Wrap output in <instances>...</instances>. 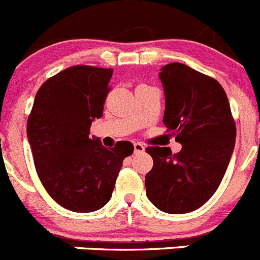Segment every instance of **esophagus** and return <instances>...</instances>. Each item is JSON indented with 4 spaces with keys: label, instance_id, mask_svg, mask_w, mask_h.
<instances>
[{
    "label": "esophagus",
    "instance_id": "esophagus-1",
    "mask_svg": "<svg viewBox=\"0 0 260 260\" xmlns=\"http://www.w3.org/2000/svg\"><path fill=\"white\" fill-rule=\"evenodd\" d=\"M145 150V147L143 144H140V143H135L134 144V152L137 153V154H139V153H143Z\"/></svg>",
    "mask_w": 260,
    "mask_h": 260
}]
</instances>
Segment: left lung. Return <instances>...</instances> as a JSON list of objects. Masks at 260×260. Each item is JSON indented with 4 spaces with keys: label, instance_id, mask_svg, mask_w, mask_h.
Returning <instances> with one entry per match:
<instances>
[{
    "label": "left lung",
    "instance_id": "obj_1",
    "mask_svg": "<svg viewBox=\"0 0 260 260\" xmlns=\"http://www.w3.org/2000/svg\"><path fill=\"white\" fill-rule=\"evenodd\" d=\"M166 94L163 123L181 143L179 153L148 147L153 167L147 197L162 212L189 213L211 199L221 184L236 139V125L221 84L180 62L159 73Z\"/></svg>",
    "mask_w": 260,
    "mask_h": 260
}]
</instances>
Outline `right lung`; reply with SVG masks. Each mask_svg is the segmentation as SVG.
<instances>
[{"instance_id":"add662e5","label":"right lung","mask_w":260,"mask_h":260,"mask_svg":"<svg viewBox=\"0 0 260 260\" xmlns=\"http://www.w3.org/2000/svg\"><path fill=\"white\" fill-rule=\"evenodd\" d=\"M112 69L76 65L47 79L38 89L26 122L36 171L49 197L79 213L105 207L112 197L130 142L105 148L89 138L102 117Z\"/></svg>"}]
</instances>
